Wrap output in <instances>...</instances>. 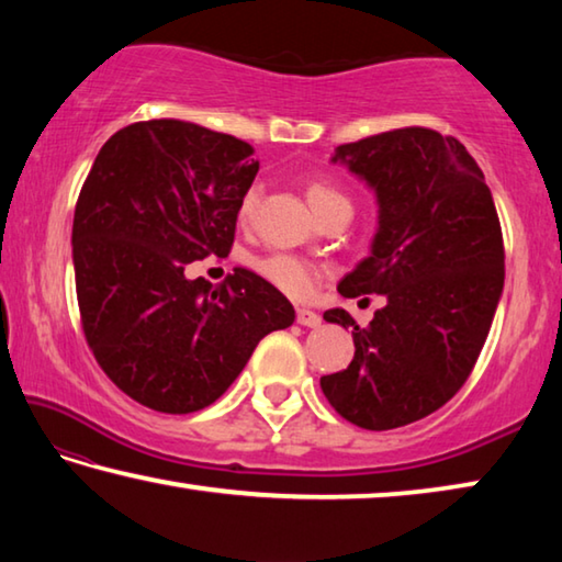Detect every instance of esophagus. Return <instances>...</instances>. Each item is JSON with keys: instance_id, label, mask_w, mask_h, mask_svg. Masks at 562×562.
Returning a JSON list of instances; mask_svg holds the SVG:
<instances>
[{"instance_id": "esophagus-1", "label": "esophagus", "mask_w": 562, "mask_h": 562, "mask_svg": "<svg viewBox=\"0 0 562 562\" xmlns=\"http://www.w3.org/2000/svg\"><path fill=\"white\" fill-rule=\"evenodd\" d=\"M297 325H302V327H310V329H317V327L322 325V317L317 315V312L304 310V307H297Z\"/></svg>"}]
</instances>
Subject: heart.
Here are the masks:
<instances>
[{
	"mask_svg": "<svg viewBox=\"0 0 562 562\" xmlns=\"http://www.w3.org/2000/svg\"><path fill=\"white\" fill-rule=\"evenodd\" d=\"M304 195H307L310 207L319 217H325L329 211H335L339 205H349L347 195L341 193V190H337L329 183H322V180H310L307 188H304ZM255 207H258V188H250L240 201V221H250ZM252 268L258 270L270 284H274V288L282 290L284 294H290L294 300H307L310 294L315 292L317 280H319V270L315 265L284 252L258 258L252 262Z\"/></svg>",
	"mask_w": 562,
	"mask_h": 562,
	"instance_id": "heart-1",
	"label": "heart"
}]
</instances>
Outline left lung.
<instances>
[{
    "label": "left lung",
    "mask_w": 562,
    "mask_h": 562,
    "mask_svg": "<svg viewBox=\"0 0 562 562\" xmlns=\"http://www.w3.org/2000/svg\"><path fill=\"white\" fill-rule=\"evenodd\" d=\"M331 164L374 190L372 252L339 294H384L367 329L347 310L355 359L319 379L327 402L369 431L434 414L459 392L488 337L503 292V235L491 188L463 144L431 128H396L335 148Z\"/></svg>",
    "instance_id": "1"
}]
</instances>
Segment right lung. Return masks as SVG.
Returning a JSON list of instances; mask_svg holds the SVG:
<instances>
[{
    "instance_id": "add662e5",
    "label": "right lung",
    "mask_w": 562,
    "mask_h": 562,
    "mask_svg": "<svg viewBox=\"0 0 562 562\" xmlns=\"http://www.w3.org/2000/svg\"><path fill=\"white\" fill-rule=\"evenodd\" d=\"M252 154L198 123L138 121L103 144L81 188L71 245L83 335L111 382L154 412L211 406L258 341L294 322L290 300L250 270L221 284L186 274L231 252Z\"/></svg>"
}]
</instances>
